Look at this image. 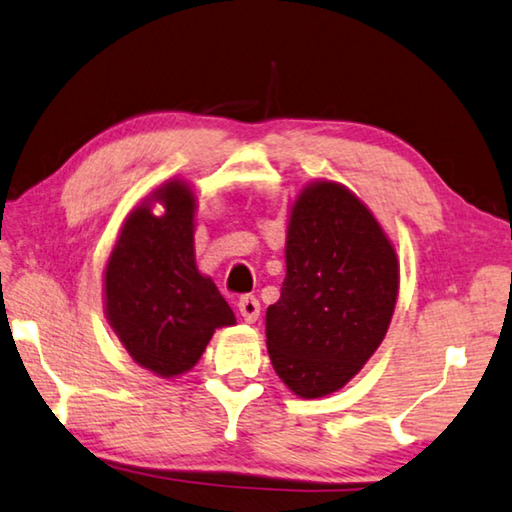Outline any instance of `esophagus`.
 Segmentation results:
<instances>
[{"label": "esophagus", "instance_id": "1", "mask_svg": "<svg viewBox=\"0 0 512 512\" xmlns=\"http://www.w3.org/2000/svg\"><path fill=\"white\" fill-rule=\"evenodd\" d=\"M239 312L248 323H255L259 319V300L253 294H246L239 298Z\"/></svg>", "mask_w": 512, "mask_h": 512}]
</instances>
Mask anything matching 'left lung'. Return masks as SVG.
<instances>
[{
  "mask_svg": "<svg viewBox=\"0 0 512 512\" xmlns=\"http://www.w3.org/2000/svg\"><path fill=\"white\" fill-rule=\"evenodd\" d=\"M285 259L280 298L266 310V346L282 383L319 399L342 389L383 342L399 262L362 200L335 182L300 191Z\"/></svg>",
  "mask_w": 512,
  "mask_h": 512,
  "instance_id": "8db88e82",
  "label": "left lung"
}]
</instances>
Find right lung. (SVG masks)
Wrapping results in <instances>:
<instances>
[{"instance_id":"add662e5","label":"right lung","mask_w":512,"mask_h":512,"mask_svg":"<svg viewBox=\"0 0 512 512\" xmlns=\"http://www.w3.org/2000/svg\"><path fill=\"white\" fill-rule=\"evenodd\" d=\"M152 202L164 214L141 205L120 230L104 271V300L111 328L134 362L170 378L189 371L214 330L237 319L212 278L196 266V198L189 186L168 182Z\"/></svg>"}]
</instances>
